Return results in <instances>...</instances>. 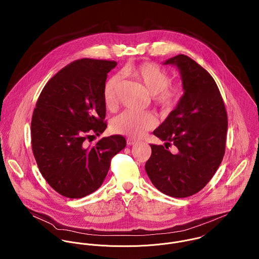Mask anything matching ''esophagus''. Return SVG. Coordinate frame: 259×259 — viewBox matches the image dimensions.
Here are the masks:
<instances>
[{"label": "esophagus", "mask_w": 259, "mask_h": 259, "mask_svg": "<svg viewBox=\"0 0 259 259\" xmlns=\"http://www.w3.org/2000/svg\"><path fill=\"white\" fill-rule=\"evenodd\" d=\"M126 144H127V146H134V145H137V144H138V141L128 138V139L126 140Z\"/></svg>", "instance_id": "1"}]
</instances>
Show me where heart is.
I'll return each instance as SVG.
<instances>
[{"label": "heart", "mask_w": 259, "mask_h": 259, "mask_svg": "<svg viewBox=\"0 0 259 259\" xmlns=\"http://www.w3.org/2000/svg\"><path fill=\"white\" fill-rule=\"evenodd\" d=\"M124 74L143 84L151 95L152 105L162 112L172 111L185 95V88L181 82H169V74L153 63H142L130 66ZM119 76L111 75L104 87V102L109 110L114 109L117 102ZM156 125L155 117L149 112L124 111L111 121L114 134L140 138Z\"/></svg>", "instance_id": "b5f03b06"}]
</instances>
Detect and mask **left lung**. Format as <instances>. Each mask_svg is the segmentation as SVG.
I'll use <instances>...</instances> for the list:
<instances>
[{"instance_id":"obj_1","label":"left lung","mask_w":259,"mask_h":259,"mask_svg":"<svg viewBox=\"0 0 259 259\" xmlns=\"http://www.w3.org/2000/svg\"><path fill=\"white\" fill-rule=\"evenodd\" d=\"M164 65L179 68L185 95L153 135L165 141V147L174 144L179 152L172 155L163 146L150 145L146 171L159 191L182 198L201 190L221 165L227 113L215 80L195 61L178 55Z\"/></svg>"}]
</instances>
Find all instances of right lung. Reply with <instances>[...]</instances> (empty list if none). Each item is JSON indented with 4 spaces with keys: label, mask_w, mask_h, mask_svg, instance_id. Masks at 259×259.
I'll list each match as a JSON object with an SVG mask.
<instances>
[{
    "label": "right lung",
    "mask_w": 259,
    "mask_h": 259,
    "mask_svg": "<svg viewBox=\"0 0 259 259\" xmlns=\"http://www.w3.org/2000/svg\"><path fill=\"white\" fill-rule=\"evenodd\" d=\"M115 66L114 61L76 60L55 74L37 99L31 122L33 153L46 182L66 197L96 191L111 158L125 148L119 135L85 144L107 128L104 87Z\"/></svg>",
    "instance_id": "right-lung-1"
}]
</instances>
